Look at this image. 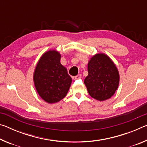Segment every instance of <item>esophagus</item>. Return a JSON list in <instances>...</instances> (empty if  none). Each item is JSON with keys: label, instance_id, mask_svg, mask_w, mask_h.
<instances>
[{"label": "esophagus", "instance_id": "1", "mask_svg": "<svg viewBox=\"0 0 147 147\" xmlns=\"http://www.w3.org/2000/svg\"><path fill=\"white\" fill-rule=\"evenodd\" d=\"M81 78H82V76L80 75V74H79V75H77V76L74 77V79H80Z\"/></svg>", "mask_w": 147, "mask_h": 147}]
</instances>
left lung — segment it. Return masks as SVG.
Returning <instances> with one entry per match:
<instances>
[{"label": "left lung", "instance_id": "8db88e82", "mask_svg": "<svg viewBox=\"0 0 147 147\" xmlns=\"http://www.w3.org/2000/svg\"><path fill=\"white\" fill-rule=\"evenodd\" d=\"M88 71L84 84L89 95L98 101L113 96L118 88L120 76L111 59L104 53L94 54L89 60Z\"/></svg>", "mask_w": 147, "mask_h": 147}]
</instances>
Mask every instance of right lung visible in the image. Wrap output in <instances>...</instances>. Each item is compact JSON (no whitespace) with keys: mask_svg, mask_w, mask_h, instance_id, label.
<instances>
[{"mask_svg":"<svg viewBox=\"0 0 147 147\" xmlns=\"http://www.w3.org/2000/svg\"><path fill=\"white\" fill-rule=\"evenodd\" d=\"M61 54L56 50L46 51L35 68L33 79L39 96L49 104L58 102L67 95L72 82L67 68L60 63Z\"/></svg>","mask_w":147,"mask_h":147,"instance_id":"add662e5","label":"right lung"}]
</instances>
